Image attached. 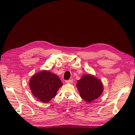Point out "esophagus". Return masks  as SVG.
I'll return each instance as SVG.
<instances>
[{"label":"esophagus","instance_id":"34e87169","mask_svg":"<svg viewBox=\"0 0 135 135\" xmlns=\"http://www.w3.org/2000/svg\"><path fill=\"white\" fill-rule=\"evenodd\" d=\"M73 83V79H69V80H66V83H68V84H71Z\"/></svg>","mask_w":135,"mask_h":135}]
</instances>
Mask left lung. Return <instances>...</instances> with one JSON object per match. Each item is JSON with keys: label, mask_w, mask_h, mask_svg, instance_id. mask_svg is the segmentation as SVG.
Wrapping results in <instances>:
<instances>
[{"label": "left lung", "mask_w": 135, "mask_h": 135, "mask_svg": "<svg viewBox=\"0 0 135 135\" xmlns=\"http://www.w3.org/2000/svg\"><path fill=\"white\" fill-rule=\"evenodd\" d=\"M77 83L76 87L80 97L88 103L97 99L103 91V86L100 80L90 74L83 75Z\"/></svg>", "instance_id": "obj_1"}]
</instances>
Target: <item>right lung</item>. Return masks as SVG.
<instances>
[{"mask_svg": "<svg viewBox=\"0 0 135 135\" xmlns=\"http://www.w3.org/2000/svg\"><path fill=\"white\" fill-rule=\"evenodd\" d=\"M62 86V83L59 77L47 70L36 73L30 80V87L33 95L45 103L56 95Z\"/></svg>", "mask_w": 135, "mask_h": 135, "instance_id": "right-lung-1", "label": "right lung"}]
</instances>
